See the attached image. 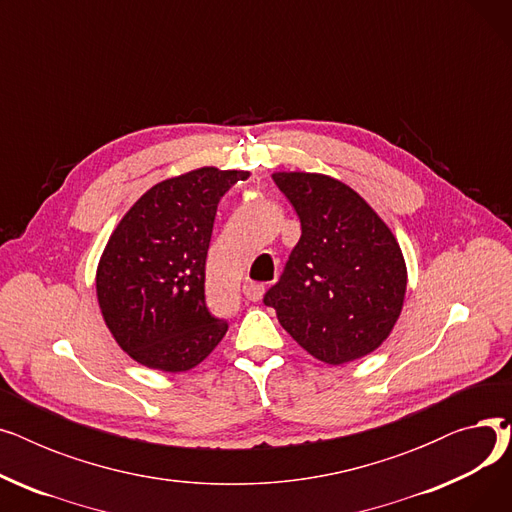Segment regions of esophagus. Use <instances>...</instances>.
I'll use <instances>...</instances> for the list:
<instances>
[{"mask_svg": "<svg viewBox=\"0 0 512 512\" xmlns=\"http://www.w3.org/2000/svg\"><path fill=\"white\" fill-rule=\"evenodd\" d=\"M263 292H265V288L261 284H255V282H245V284H242V294H245V297L249 301H253V303L263 299Z\"/></svg>", "mask_w": 512, "mask_h": 512, "instance_id": "obj_1", "label": "esophagus"}]
</instances>
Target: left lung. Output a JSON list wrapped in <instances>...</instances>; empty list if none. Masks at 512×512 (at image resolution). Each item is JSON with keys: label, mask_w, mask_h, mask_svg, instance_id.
Wrapping results in <instances>:
<instances>
[{"label": "left lung", "mask_w": 512, "mask_h": 512, "mask_svg": "<svg viewBox=\"0 0 512 512\" xmlns=\"http://www.w3.org/2000/svg\"><path fill=\"white\" fill-rule=\"evenodd\" d=\"M247 170L203 166L143 193L107 238L95 274L107 330L137 363L182 373L228 332L205 305V259L220 199Z\"/></svg>", "instance_id": "1"}]
</instances>
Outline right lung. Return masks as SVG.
I'll return each mask as SVG.
<instances>
[{
  "label": "right lung",
  "instance_id": "right-lung-1",
  "mask_svg": "<svg viewBox=\"0 0 512 512\" xmlns=\"http://www.w3.org/2000/svg\"><path fill=\"white\" fill-rule=\"evenodd\" d=\"M301 220V240L265 294L280 326L328 365L386 342L407 294V263L388 224L351 186L317 172H274Z\"/></svg>",
  "mask_w": 512,
  "mask_h": 512
}]
</instances>
